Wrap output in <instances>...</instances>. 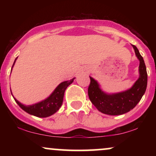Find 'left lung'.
I'll list each match as a JSON object with an SVG mask.
<instances>
[{"label": "left lung", "instance_id": "left-lung-1", "mask_svg": "<svg viewBox=\"0 0 156 156\" xmlns=\"http://www.w3.org/2000/svg\"><path fill=\"white\" fill-rule=\"evenodd\" d=\"M137 58L139 60V77L130 89L118 93L105 92L98 82L92 77L88 88L89 98L98 110L108 115H121L130 112L141 101L145 93L147 84V73L143 57L135 45H133Z\"/></svg>", "mask_w": 156, "mask_h": 156}]
</instances>
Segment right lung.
I'll list each match as a JSON object with an SVG mask.
<instances>
[{
	"mask_svg": "<svg viewBox=\"0 0 156 156\" xmlns=\"http://www.w3.org/2000/svg\"><path fill=\"white\" fill-rule=\"evenodd\" d=\"M17 57L15 58L13 65H12V67L15 65V63L16 60H17ZM75 78H73L69 80H66V81L62 82V83L54 89V91L51 93V95L48 97L46 99L43 100V101L39 102V103H34V104L28 105H24L17 101L16 98H14L13 95L12 96H13L15 102L18 104L19 106L20 107L23 111H25V112L28 113V114H31V115L35 116V117H48L53 115V114H55V112H58V109L60 108L61 106H62V103H63L64 92H65L66 89L73 83V80H75ZM11 93H12V91H11Z\"/></svg>",
	"mask_w": 156,
	"mask_h": 156,
	"instance_id": "right-lung-1",
	"label": "right lung"
}]
</instances>
